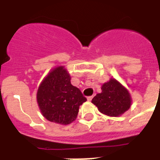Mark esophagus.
I'll list each match as a JSON object with an SVG mask.
<instances>
[{
    "label": "esophagus",
    "mask_w": 160,
    "mask_h": 160,
    "mask_svg": "<svg viewBox=\"0 0 160 160\" xmlns=\"http://www.w3.org/2000/svg\"><path fill=\"white\" fill-rule=\"evenodd\" d=\"M92 99V96H89V97H88V98H87V100L88 101H91Z\"/></svg>",
    "instance_id": "obj_1"
}]
</instances>
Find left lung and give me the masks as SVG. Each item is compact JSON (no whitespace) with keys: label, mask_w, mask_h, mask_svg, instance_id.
I'll use <instances>...</instances> for the list:
<instances>
[{"label":"left lung","mask_w":160,"mask_h":160,"mask_svg":"<svg viewBox=\"0 0 160 160\" xmlns=\"http://www.w3.org/2000/svg\"><path fill=\"white\" fill-rule=\"evenodd\" d=\"M102 92L92 99L101 113L111 117H118L128 111L132 105L129 92L114 78L102 85Z\"/></svg>","instance_id":"1"}]
</instances>
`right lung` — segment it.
<instances>
[{"mask_svg": "<svg viewBox=\"0 0 160 160\" xmlns=\"http://www.w3.org/2000/svg\"><path fill=\"white\" fill-rule=\"evenodd\" d=\"M37 101L41 114L49 121L67 125L75 121L80 106L87 99L71 83L64 66L50 70L38 88Z\"/></svg>", "mask_w": 160, "mask_h": 160, "instance_id": "right-lung-1", "label": "right lung"}]
</instances>
